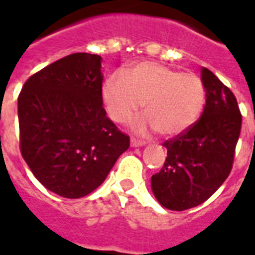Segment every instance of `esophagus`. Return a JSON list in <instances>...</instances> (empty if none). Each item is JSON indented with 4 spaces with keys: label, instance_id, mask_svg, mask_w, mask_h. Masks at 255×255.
I'll use <instances>...</instances> for the list:
<instances>
[{
    "label": "esophagus",
    "instance_id": "obj_1",
    "mask_svg": "<svg viewBox=\"0 0 255 255\" xmlns=\"http://www.w3.org/2000/svg\"><path fill=\"white\" fill-rule=\"evenodd\" d=\"M131 145L132 147H143V145H145V141H144V140H137L135 139V137H132Z\"/></svg>",
    "mask_w": 255,
    "mask_h": 255
}]
</instances>
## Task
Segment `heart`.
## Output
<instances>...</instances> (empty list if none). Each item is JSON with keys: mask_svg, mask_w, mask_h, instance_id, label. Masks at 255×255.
<instances>
[{"mask_svg": "<svg viewBox=\"0 0 255 255\" xmlns=\"http://www.w3.org/2000/svg\"><path fill=\"white\" fill-rule=\"evenodd\" d=\"M102 100L107 115L116 123H127L143 106L147 118L160 135L173 136L198 119L205 103V87L197 75L182 74L156 62H140L104 81Z\"/></svg>", "mask_w": 255, "mask_h": 255, "instance_id": "b5f03b06", "label": "heart"}]
</instances>
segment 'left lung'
<instances>
[{
  "label": "left lung",
  "mask_w": 255,
  "mask_h": 255,
  "mask_svg": "<svg viewBox=\"0 0 255 255\" xmlns=\"http://www.w3.org/2000/svg\"><path fill=\"white\" fill-rule=\"evenodd\" d=\"M206 103L201 118L163 144L167 159L152 176V192L167 209L186 210L206 201L233 167L241 133L237 99L210 70L202 67Z\"/></svg>",
  "instance_id": "obj_1"
}]
</instances>
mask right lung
Returning <instances> with one entry per match:
<instances>
[{
  "label": "right lung",
  "instance_id": "right-lung-1",
  "mask_svg": "<svg viewBox=\"0 0 255 255\" xmlns=\"http://www.w3.org/2000/svg\"><path fill=\"white\" fill-rule=\"evenodd\" d=\"M102 82V57L75 53L31 75L18 96L22 157L62 197L91 193L129 147L106 116Z\"/></svg>",
  "mask_w": 255,
  "mask_h": 255
}]
</instances>
